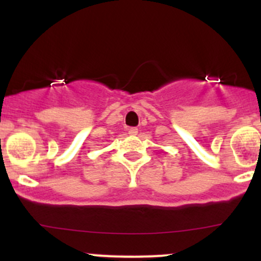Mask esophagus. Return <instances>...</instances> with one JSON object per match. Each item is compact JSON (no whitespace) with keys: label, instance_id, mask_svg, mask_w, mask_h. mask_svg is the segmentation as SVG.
Instances as JSON below:
<instances>
[{"label":"esophagus","instance_id":"obj_1","mask_svg":"<svg viewBox=\"0 0 261 261\" xmlns=\"http://www.w3.org/2000/svg\"><path fill=\"white\" fill-rule=\"evenodd\" d=\"M137 133H139V128L137 127H131L130 130H128V134H130L131 136H135V135H137Z\"/></svg>","mask_w":261,"mask_h":261}]
</instances>
